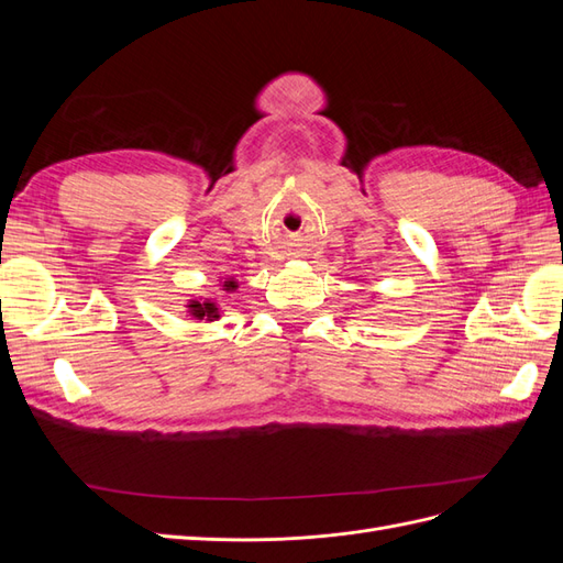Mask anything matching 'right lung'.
<instances>
[{
  "instance_id": "1",
  "label": "right lung",
  "mask_w": 563,
  "mask_h": 563,
  "mask_svg": "<svg viewBox=\"0 0 563 563\" xmlns=\"http://www.w3.org/2000/svg\"><path fill=\"white\" fill-rule=\"evenodd\" d=\"M223 291H234L236 288V282L234 279H228V282H223ZM187 310H190V314L192 317H197V319H207V321H213V319H218L220 317V312H218V305L213 302V300H190V305H187Z\"/></svg>"
}]
</instances>
